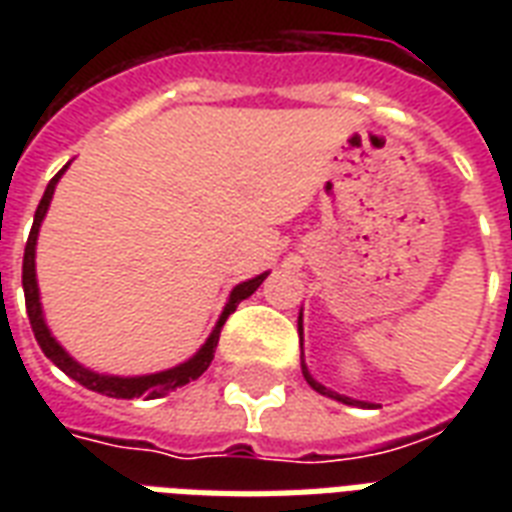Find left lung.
<instances>
[{
  "label": "left lung",
  "instance_id": "obj_1",
  "mask_svg": "<svg viewBox=\"0 0 512 512\" xmlns=\"http://www.w3.org/2000/svg\"><path fill=\"white\" fill-rule=\"evenodd\" d=\"M297 332H300V348H303V313H300V319H297ZM303 358V356H300ZM303 364V377L308 380V385H311L316 393H321V396H329V398H335V401H342V404H350V406H364V409H369L372 404H366V401H353V398L348 396H340V393H335V390H329L324 388L319 380H313V374L308 372V366H305V361H300Z\"/></svg>",
  "mask_w": 512,
  "mask_h": 512
}]
</instances>
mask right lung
Instances as JSON below:
<instances>
[{
    "mask_svg": "<svg viewBox=\"0 0 512 512\" xmlns=\"http://www.w3.org/2000/svg\"><path fill=\"white\" fill-rule=\"evenodd\" d=\"M66 170H68V164L58 172V175L52 177L50 183H47V191H44L42 201H39V207H36L34 225H31V233H28L26 252H23V295H26L28 321H31L36 342H39V348L44 350V356L50 358L52 364L58 366V369H63L71 380H76L87 390H95V393H103V396H111V398L167 396L170 390L180 388V385H185V382L196 380V377H201V374L207 372V366L212 364V358H215L217 340H220V329H223L225 319L236 311V305H239L241 300H247V297L252 295L260 284H263L268 273H260V276H255V279L241 281V284L233 287L231 297H228V303H225L223 313H220V319H217L215 329H212V335H209L207 342L196 350V356H191L188 361H183V364H177L172 366V369H164V372H156V374H140V377H114V374L92 372V369H87V366H82L79 361H74V358L68 356L66 348L52 337L50 327H47V321H44L42 303H39V284H36V236H39V225H42L44 215H47V207H50L55 185H58L60 175H63Z\"/></svg>",
    "mask_w": 512,
    "mask_h": 512,
    "instance_id": "add662e5",
    "label": "right lung"
}]
</instances>
